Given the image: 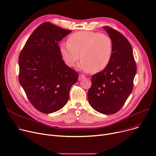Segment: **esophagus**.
I'll return each mask as SVG.
<instances>
[{
  "label": "esophagus",
  "mask_w": 156,
  "mask_h": 156,
  "mask_svg": "<svg viewBox=\"0 0 156 156\" xmlns=\"http://www.w3.org/2000/svg\"><path fill=\"white\" fill-rule=\"evenodd\" d=\"M84 78H85V76L83 75H81V74H80L79 75V77H78V80H81L82 79H84Z\"/></svg>",
  "instance_id": "34e87169"
}]
</instances>
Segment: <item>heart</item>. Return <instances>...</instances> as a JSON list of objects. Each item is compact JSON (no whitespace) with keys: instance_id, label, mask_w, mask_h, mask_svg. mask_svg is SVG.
I'll return each instance as SVG.
<instances>
[{"instance_id":"heart-1","label":"heart","mask_w":156,"mask_h":156,"mask_svg":"<svg viewBox=\"0 0 156 156\" xmlns=\"http://www.w3.org/2000/svg\"><path fill=\"white\" fill-rule=\"evenodd\" d=\"M65 63L73 66L81 58L78 68L85 72H99L105 69L112 54V41L108 35L100 32L81 31L74 33L67 43L59 47Z\"/></svg>"}]
</instances>
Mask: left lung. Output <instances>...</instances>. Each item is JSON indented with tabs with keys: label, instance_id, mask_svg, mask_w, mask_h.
Listing matches in <instances>:
<instances>
[{
	"label": "left lung",
	"instance_id": "left-lung-1",
	"mask_svg": "<svg viewBox=\"0 0 156 156\" xmlns=\"http://www.w3.org/2000/svg\"><path fill=\"white\" fill-rule=\"evenodd\" d=\"M112 41V54L107 67L92 76L88 92L91 106L104 115L117 112L133 89L136 64L132 47L120 32L103 27Z\"/></svg>",
	"mask_w": 156,
	"mask_h": 156
}]
</instances>
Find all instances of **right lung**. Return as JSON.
<instances>
[{
    "label": "right lung",
    "mask_w": 156,
    "mask_h": 156,
    "mask_svg": "<svg viewBox=\"0 0 156 156\" xmlns=\"http://www.w3.org/2000/svg\"><path fill=\"white\" fill-rule=\"evenodd\" d=\"M72 32L50 22L40 25L22 50L19 80L33 106L49 114L68 102L78 74L63 60L58 42Z\"/></svg>",
    "instance_id": "1"
}]
</instances>
